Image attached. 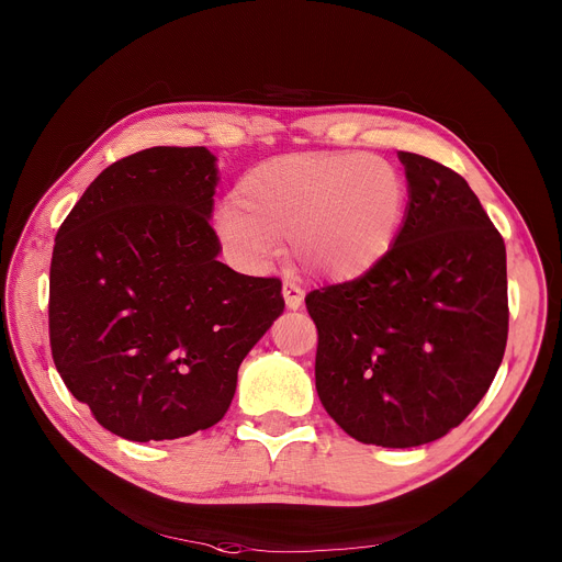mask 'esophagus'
<instances>
[{
    "instance_id": "esophagus-1",
    "label": "esophagus",
    "mask_w": 562,
    "mask_h": 562,
    "mask_svg": "<svg viewBox=\"0 0 562 562\" xmlns=\"http://www.w3.org/2000/svg\"><path fill=\"white\" fill-rule=\"evenodd\" d=\"M282 296H284V303H286L289 310H299L303 305L305 291L299 284H293V282L286 280V282H282Z\"/></svg>"
}]
</instances>
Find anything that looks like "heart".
<instances>
[{
    "label": "heart",
    "mask_w": 562,
    "mask_h": 562,
    "mask_svg": "<svg viewBox=\"0 0 562 562\" xmlns=\"http://www.w3.org/2000/svg\"><path fill=\"white\" fill-rule=\"evenodd\" d=\"M405 198L403 175L382 157L284 155L236 182L216 232L244 266L269 263L284 241L305 273L344 282L369 273L392 250Z\"/></svg>",
    "instance_id": "b5f03b06"
}]
</instances>
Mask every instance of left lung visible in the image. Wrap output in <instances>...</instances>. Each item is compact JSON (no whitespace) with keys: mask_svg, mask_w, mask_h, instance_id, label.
<instances>
[{"mask_svg":"<svg viewBox=\"0 0 562 562\" xmlns=\"http://www.w3.org/2000/svg\"><path fill=\"white\" fill-rule=\"evenodd\" d=\"M403 227L362 278L314 289L316 392L362 445L409 449L474 409L508 339L506 246L476 193L432 159L398 153Z\"/></svg>","mask_w":562,"mask_h":562,"instance_id":"obj_1","label":"left lung"}]
</instances>
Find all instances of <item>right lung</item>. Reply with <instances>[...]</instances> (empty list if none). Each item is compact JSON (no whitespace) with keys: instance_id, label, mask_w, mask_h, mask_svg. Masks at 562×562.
I'll list each match as a JSON object with an SVG mask.
<instances>
[{"instance_id":"1","label":"right lung","mask_w":562,"mask_h":562,"mask_svg":"<svg viewBox=\"0 0 562 562\" xmlns=\"http://www.w3.org/2000/svg\"><path fill=\"white\" fill-rule=\"evenodd\" d=\"M206 147H150L104 168L58 227L49 344L70 394L132 441L218 424L250 348L284 310L278 278L218 261Z\"/></svg>"}]
</instances>
